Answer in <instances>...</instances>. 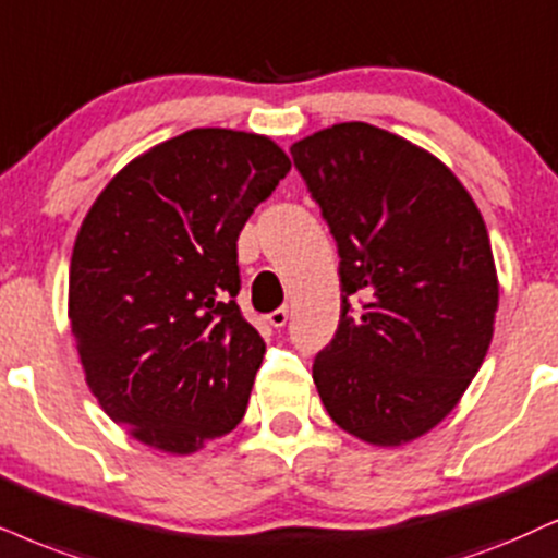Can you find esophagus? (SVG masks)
Listing matches in <instances>:
<instances>
[{
	"instance_id": "1",
	"label": "esophagus",
	"mask_w": 558,
	"mask_h": 558,
	"mask_svg": "<svg viewBox=\"0 0 558 558\" xmlns=\"http://www.w3.org/2000/svg\"><path fill=\"white\" fill-rule=\"evenodd\" d=\"M267 322H270L275 329H278V327H286V322H288V308H286V306L275 308V312L267 314Z\"/></svg>"
}]
</instances>
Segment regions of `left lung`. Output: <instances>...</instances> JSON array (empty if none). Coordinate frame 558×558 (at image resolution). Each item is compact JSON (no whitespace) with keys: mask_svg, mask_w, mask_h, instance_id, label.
I'll use <instances>...</instances> for the list:
<instances>
[{"mask_svg":"<svg viewBox=\"0 0 558 558\" xmlns=\"http://www.w3.org/2000/svg\"><path fill=\"white\" fill-rule=\"evenodd\" d=\"M291 154L340 252V324L314 361L316 391L344 433L404 446L453 412L495 335L484 218L440 159L371 123L316 131Z\"/></svg>","mask_w":558,"mask_h":558,"instance_id":"1","label":"left lung"}]
</instances>
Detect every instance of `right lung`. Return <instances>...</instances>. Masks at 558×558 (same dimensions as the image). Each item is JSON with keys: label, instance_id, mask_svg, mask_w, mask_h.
I'll list each match as a JSON object with an SVG mask.
<instances>
[{"label": "right lung", "instance_id": "obj_1", "mask_svg": "<svg viewBox=\"0 0 558 558\" xmlns=\"http://www.w3.org/2000/svg\"><path fill=\"white\" fill-rule=\"evenodd\" d=\"M288 172L272 138L193 129L129 161L84 216L76 350L105 414L144 446L187 456L242 422L265 342L236 306V239Z\"/></svg>", "mask_w": 558, "mask_h": 558}]
</instances>
